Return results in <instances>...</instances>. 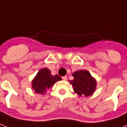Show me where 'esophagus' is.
Returning <instances> with one entry per match:
<instances>
[{"mask_svg": "<svg viewBox=\"0 0 127 127\" xmlns=\"http://www.w3.org/2000/svg\"><path fill=\"white\" fill-rule=\"evenodd\" d=\"M62 78L63 80H64V81H67V76H63V77H62Z\"/></svg>", "mask_w": 127, "mask_h": 127, "instance_id": "esophagus-1", "label": "esophagus"}]
</instances>
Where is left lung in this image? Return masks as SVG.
Wrapping results in <instances>:
<instances>
[{
	"instance_id": "obj_1",
	"label": "left lung",
	"mask_w": 127,
	"mask_h": 127,
	"mask_svg": "<svg viewBox=\"0 0 127 127\" xmlns=\"http://www.w3.org/2000/svg\"><path fill=\"white\" fill-rule=\"evenodd\" d=\"M73 80L70 81V84L74 87L76 93L79 95L85 97L92 95L96 87V81L87 70H79L72 74Z\"/></svg>"
}]
</instances>
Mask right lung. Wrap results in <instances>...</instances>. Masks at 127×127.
<instances>
[{"label":"right lung","mask_w":127,"mask_h":127,"mask_svg":"<svg viewBox=\"0 0 127 127\" xmlns=\"http://www.w3.org/2000/svg\"><path fill=\"white\" fill-rule=\"evenodd\" d=\"M61 79L62 78L58 75H51V71L49 69L46 68L42 69L38 72L32 81V88L37 94H44L47 90L52 87L56 82Z\"/></svg>","instance_id":"right-lung-1"}]
</instances>
